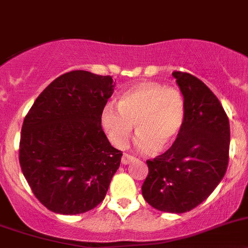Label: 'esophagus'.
Returning <instances> with one entry per match:
<instances>
[{
    "instance_id": "esophagus-1",
    "label": "esophagus",
    "mask_w": 248,
    "mask_h": 248,
    "mask_svg": "<svg viewBox=\"0 0 248 248\" xmlns=\"http://www.w3.org/2000/svg\"><path fill=\"white\" fill-rule=\"evenodd\" d=\"M133 159H134L133 155H128V153H124L122 157V163L124 164V166H126V164H129L130 162H133Z\"/></svg>"
}]
</instances>
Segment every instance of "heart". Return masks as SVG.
<instances>
[{
    "instance_id": "1",
    "label": "heart",
    "mask_w": 248,
    "mask_h": 248,
    "mask_svg": "<svg viewBox=\"0 0 248 248\" xmlns=\"http://www.w3.org/2000/svg\"><path fill=\"white\" fill-rule=\"evenodd\" d=\"M185 120V100L180 90L159 82H141L125 91L119 105L108 102L101 123L113 146L124 148L136 124L135 147L151 155L170 147Z\"/></svg>"
}]
</instances>
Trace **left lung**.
<instances>
[{
	"label": "left lung",
	"instance_id": "1",
	"mask_svg": "<svg viewBox=\"0 0 248 248\" xmlns=\"http://www.w3.org/2000/svg\"><path fill=\"white\" fill-rule=\"evenodd\" d=\"M185 100V120L167 152L147 159L142 196L153 208L185 213L201 204L225 175L230 125L217 96L188 73L173 72Z\"/></svg>",
	"mask_w": 248,
	"mask_h": 248
}]
</instances>
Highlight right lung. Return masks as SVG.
Listing matches in <instances>:
<instances>
[{"instance_id": "1", "label": "right lung", "mask_w": 248, "mask_h": 248, "mask_svg": "<svg viewBox=\"0 0 248 248\" xmlns=\"http://www.w3.org/2000/svg\"><path fill=\"white\" fill-rule=\"evenodd\" d=\"M113 91L110 75L73 70L53 80L25 115L20 168L49 211L85 213L105 199L123 155L101 125Z\"/></svg>"}]
</instances>
